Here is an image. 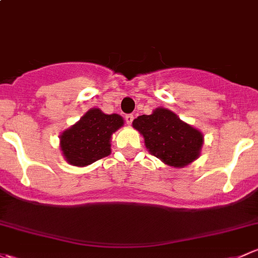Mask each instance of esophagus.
Masks as SVG:
<instances>
[{
    "instance_id": "1",
    "label": "esophagus",
    "mask_w": 258,
    "mask_h": 258,
    "mask_svg": "<svg viewBox=\"0 0 258 258\" xmlns=\"http://www.w3.org/2000/svg\"><path fill=\"white\" fill-rule=\"evenodd\" d=\"M134 115L132 113H130V115H126V117H124V121L127 122V124H131L132 121H134Z\"/></svg>"
}]
</instances>
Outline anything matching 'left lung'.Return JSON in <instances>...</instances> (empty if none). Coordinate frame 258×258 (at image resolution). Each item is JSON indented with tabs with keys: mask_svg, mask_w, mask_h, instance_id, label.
Returning <instances> with one entry per match:
<instances>
[{
	"mask_svg": "<svg viewBox=\"0 0 258 258\" xmlns=\"http://www.w3.org/2000/svg\"><path fill=\"white\" fill-rule=\"evenodd\" d=\"M132 124L145 138L152 156L164 164L183 168L200 156L204 142L203 134L170 110L158 107L151 115L138 116Z\"/></svg>",
	"mask_w": 258,
	"mask_h": 258,
	"instance_id": "8db88e82",
	"label": "left lung"
}]
</instances>
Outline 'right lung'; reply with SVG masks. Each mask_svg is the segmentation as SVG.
Listing matches in <instances>:
<instances>
[{"label": "right lung", "instance_id": "obj_1", "mask_svg": "<svg viewBox=\"0 0 258 258\" xmlns=\"http://www.w3.org/2000/svg\"><path fill=\"white\" fill-rule=\"evenodd\" d=\"M123 126L117 113L106 115L91 108L75 124L60 135V150L68 163L85 167L111 153V136Z\"/></svg>", "mask_w": 258, "mask_h": 258}]
</instances>
